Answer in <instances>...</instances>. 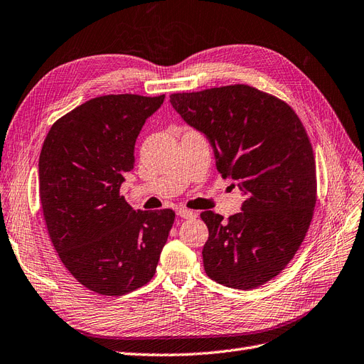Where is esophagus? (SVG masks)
<instances>
[{
  "label": "esophagus",
  "mask_w": 364,
  "mask_h": 364,
  "mask_svg": "<svg viewBox=\"0 0 364 364\" xmlns=\"http://www.w3.org/2000/svg\"><path fill=\"white\" fill-rule=\"evenodd\" d=\"M178 215H179L181 218H194V217H196V214H194L193 210L183 209V208H181V209L178 210Z\"/></svg>",
  "instance_id": "1"
}]
</instances>
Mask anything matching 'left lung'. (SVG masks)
I'll return each mask as SVG.
<instances>
[{"label":"left lung","instance_id":"8db88e82","mask_svg":"<svg viewBox=\"0 0 364 364\" xmlns=\"http://www.w3.org/2000/svg\"><path fill=\"white\" fill-rule=\"evenodd\" d=\"M181 117L205 134L215 166L245 200L229 217L205 210V271L233 289H253L279 275L301 245L316 203V166L301 120L286 102L235 84L174 93Z\"/></svg>","mask_w":364,"mask_h":364}]
</instances>
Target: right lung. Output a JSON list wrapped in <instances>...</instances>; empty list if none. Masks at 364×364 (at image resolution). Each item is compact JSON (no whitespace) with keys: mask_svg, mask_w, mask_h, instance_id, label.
<instances>
[{"mask_svg":"<svg viewBox=\"0 0 364 364\" xmlns=\"http://www.w3.org/2000/svg\"><path fill=\"white\" fill-rule=\"evenodd\" d=\"M166 95H107L58 119L39 158L41 203L63 265L87 289L120 296L144 286L174 221L171 209L134 210L120 186L134 147Z\"/></svg>","mask_w":364,"mask_h":364,"instance_id":"obj_1","label":"right lung"}]
</instances>
